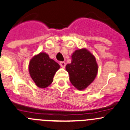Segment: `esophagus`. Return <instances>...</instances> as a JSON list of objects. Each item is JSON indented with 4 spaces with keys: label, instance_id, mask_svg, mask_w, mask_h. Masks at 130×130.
I'll return each instance as SVG.
<instances>
[{
    "label": "esophagus",
    "instance_id": "obj_1",
    "mask_svg": "<svg viewBox=\"0 0 130 130\" xmlns=\"http://www.w3.org/2000/svg\"><path fill=\"white\" fill-rule=\"evenodd\" d=\"M59 65H60V66H61V67L65 68L66 63H65V61H60V62H59Z\"/></svg>",
    "mask_w": 130,
    "mask_h": 130
}]
</instances>
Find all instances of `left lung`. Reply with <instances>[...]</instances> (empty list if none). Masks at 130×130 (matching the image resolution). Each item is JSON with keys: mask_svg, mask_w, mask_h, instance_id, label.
Returning <instances> with one entry per match:
<instances>
[{"mask_svg": "<svg viewBox=\"0 0 130 130\" xmlns=\"http://www.w3.org/2000/svg\"><path fill=\"white\" fill-rule=\"evenodd\" d=\"M65 68L72 85L79 90L85 89L94 82L98 71L95 57L87 48L75 51L72 61Z\"/></svg>", "mask_w": 130, "mask_h": 130, "instance_id": "left-lung-1", "label": "left lung"}]
</instances>
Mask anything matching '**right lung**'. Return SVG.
I'll return each instance as SVG.
<instances>
[{
	"mask_svg": "<svg viewBox=\"0 0 130 130\" xmlns=\"http://www.w3.org/2000/svg\"><path fill=\"white\" fill-rule=\"evenodd\" d=\"M59 65L47 54L40 53L30 60L29 72L37 87L45 88L53 82L54 74L59 69Z\"/></svg>",
	"mask_w": 130,
	"mask_h": 130,
	"instance_id": "add662e5",
	"label": "right lung"
}]
</instances>
